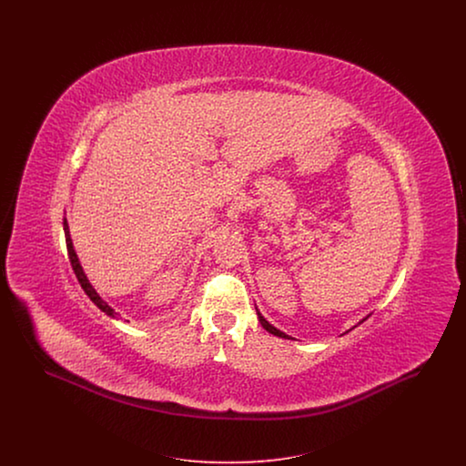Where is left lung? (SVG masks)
Here are the masks:
<instances>
[{
  "label": "left lung",
  "mask_w": 466,
  "mask_h": 466,
  "mask_svg": "<svg viewBox=\"0 0 466 466\" xmlns=\"http://www.w3.org/2000/svg\"><path fill=\"white\" fill-rule=\"evenodd\" d=\"M258 314V319H260V323H262V327L266 329L267 332L272 333V335H278V337H283V339H289L287 333L279 332L278 329H274L270 323H267L266 319H264V316H260V312H257Z\"/></svg>",
  "instance_id": "1"
}]
</instances>
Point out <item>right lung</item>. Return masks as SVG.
<instances>
[{"instance_id":"right-lung-1","label":"right lung","mask_w":466,"mask_h":466,"mask_svg":"<svg viewBox=\"0 0 466 466\" xmlns=\"http://www.w3.org/2000/svg\"><path fill=\"white\" fill-rule=\"evenodd\" d=\"M65 236H66V248L67 255H69V262H71V267H73V270H75V276H76V279H78L80 287H82L84 291L89 295L90 300H92L99 309L103 310L105 314L111 316V318H115V316H116V312L111 309L110 306H108L105 300H101V297L96 293V289L90 287V283L87 281V278H86V274H84L82 267L78 264L76 253H75V249H73V243H71V238H69V228H67L66 220H65Z\"/></svg>"}]
</instances>
